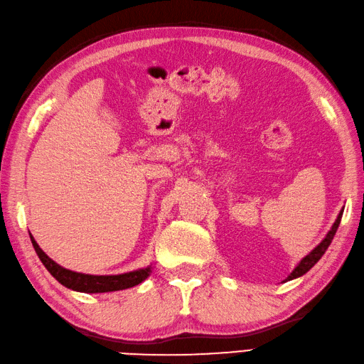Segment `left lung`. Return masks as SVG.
<instances>
[{
    "instance_id": "left-lung-1",
    "label": "left lung",
    "mask_w": 364,
    "mask_h": 364,
    "mask_svg": "<svg viewBox=\"0 0 364 364\" xmlns=\"http://www.w3.org/2000/svg\"><path fill=\"white\" fill-rule=\"evenodd\" d=\"M341 217H343V210L339 212L338 218H336V221H335V225L331 226V229H330V232L327 234V237H325V239H323L321 243H318L317 247H316L313 251H311V253H309L306 257L301 259V262L295 267L294 272L291 273V275L287 277L286 281L294 279V278H299V277H301V275H305V273L311 269V267H314V264L318 261V259H321V257L323 256L325 251H327V248L330 247L333 237H335V234H336V231H338V226H339V223H341Z\"/></svg>"
}]
</instances>
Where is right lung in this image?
<instances>
[{
    "label": "right lung",
    "instance_id": "obj_1",
    "mask_svg": "<svg viewBox=\"0 0 364 364\" xmlns=\"http://www.w3.org/2000/svg\"><path fill=\"white\" fill-rule=\"evenodd\" d=\"M31 242L37 256H39L42 264L46 265V269L51 273V275H53L63 286L73 289V291H78V292L99 294V292L124 291V289H129L143 283V281L147 277H151L152 273V265H149L146 267V269L122 273V275H109V277L85 275V273H77L68 269H63L61 265H58L55 261H51V259L41 250V247L37 245L33 235H31Z\"/></svg>",
    "mask_w": 364,
    "mask_h": 364
}]
</instances>
